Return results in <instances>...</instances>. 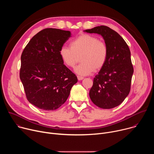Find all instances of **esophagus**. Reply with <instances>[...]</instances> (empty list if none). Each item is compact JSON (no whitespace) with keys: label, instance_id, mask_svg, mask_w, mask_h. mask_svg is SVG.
Here are the masks:
<instances>
[{"label":"esophagus","instance_id":"obj_1","mask_svg":"<svg viewBox=\"0 0 154 154\" xmlns=\"http://www.w3.org/2000/svg\"><path fill=\"white\" fill-rule=\"evenodd\" d=\"M77 79L79 80H82L84 79L83 77H82V76H80V75H77Z\"/></svg>","mask_w":154,"mask_h":154}]
</instances>
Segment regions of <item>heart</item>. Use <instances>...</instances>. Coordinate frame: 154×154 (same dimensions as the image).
I'll return each instance as SVG.
<instances>
[{
  "label": "heart",
  "mask_w": 154,
  "mask_h": 154,
  "mask_svg": "<svg viewBox=\"0 0 154 154\" xmlns=\"http://www.w3.org/2000/svg\"><path fill=\"white\" fill-rule=\"evenodd\" d=\"M70 46H62L59 54L63 63L69 68L74 67L81 56L82 62L74 69L79 75H90L95 69H102L106 62L108 47L105 42L95 36L82 34L73 39Z\"/></svg>",
  "instance_id": "obj_1"
}]
</instances>
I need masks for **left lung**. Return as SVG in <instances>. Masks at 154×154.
I'll use <instances>...</instances> for the list:
<instances>
[{
  "instance_id": "1",
  "label": "left lung",
  "mask_w": 154,
  "mask_h": 154,
  "mask_svg": "<svg viewBox=\"0 0 154 154\" xmlns=\"http://www.w3.org/2000/svg\"><path fill=\"white\" fill-rule=\"evenodd\" d=\"M84 32L100 35L108 47V58L93 80L90 97L97 106L110 109L120 105L130 91L134 68L129 48L115 30L105 26Z\"/></svg>"
}]
</instances>
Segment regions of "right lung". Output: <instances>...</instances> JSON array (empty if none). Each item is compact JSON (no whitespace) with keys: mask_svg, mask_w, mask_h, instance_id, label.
<instances>
[{"mask_svg":"<svg viewBox=\"0 0 154 154\" xmlns=\"http://www.w3.org/2000/svg\"><path fill=\"white\" fill-rule=\"evenodd\" d=\"M71 36L70 31L45 29L30 39L21 55L19 76L27 99L42 110H55L61 106L77 82L59 54Z\"/></svg>","mask_w":154,"mask_h":154,"instance_id":"right-lung-1","label":"right lung"}]
</instances>
